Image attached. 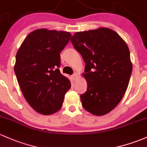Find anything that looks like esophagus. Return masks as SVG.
<instances>
[{"label":"esophagus","mask_w":147,"mask_h":147,"mask_svg":"<svg viewBox=\"0 0 147 147\" xmlns=\"http://www.w3.org/2000/svg\"><path fill=\"white\" fill-rule=\"evenodd\" d=\"M72 78H74V80H76L77 78H78V74H77V73H74L73 74V76H72Z\"/></svg>","instance_id":"obj_1"}]
</instances>
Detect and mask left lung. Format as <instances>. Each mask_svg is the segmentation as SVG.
<instances>
[{
	"instance_id": "obj_1",
	"label": "left lung",
	"mask_w": 147,
	"mask_h": 147,
	"mask_svg": "<svg viewBox=\"0 0 147 147\" xmlns=\"http://www.w3.org/2000/svg\"><path fill=\"white\" fill-rule=\"evenodd\" d=\"M71 41L86 64L83 76L88 88L80 95L82 106L95 116L109 113L122 99L132 74L127 44L105 27L75 33Z\"/></svg>"
}]
</instances>
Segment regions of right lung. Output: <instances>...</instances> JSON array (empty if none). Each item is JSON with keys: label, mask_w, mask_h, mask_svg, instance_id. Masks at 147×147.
<instances>
[{"label": "right lung", "mask_w": 147, "mask_h": 147, "mask_svg": "<svg viewBox=\"0 0 147 147\" xmlns=\"http://www.w3.org/2000/svg\"><path fill=\"white\" fill-rule=\"evenodd\" d=\"M71 34L39 29L26 37L16 55L15 69L24 97L38 113L51 115L62 107L70 80L60 73V53Z\"/></svg>", "instance_id": "1"}]
</instances>
